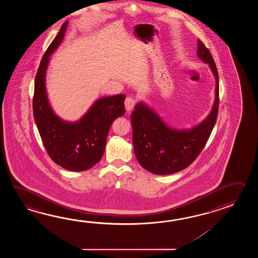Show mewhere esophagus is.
<instances>
[{
  "instance_id": "1",
  "label": "esophagus",
  "mask_w": 258,
  "mask_h": 258,
  "mask_svg": "<svg viewBox=\"0 0 258 258\" xmlns=\"http://www.w3.org/2000/svg\"><path fill=\"white\" fill-rule=\"evenodd\" d=\"M136 103H137L136 99H134L133 97H128V98H126V99H125V101H124L125 110H126L127 111H130V110H133L134 107L136 106Z\"/></svg>"
}]
</instances>
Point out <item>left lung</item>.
Masks as SVG:
<instances>
[{
    "label": "left lung",
    "mask_w": 258,
    "mask_h": 258,
    "mask_svg": "<svg viewBox=\"0 0 258 258\" xmlns=\"http://www.w3.org/2000/svg\"><path fill=\"white\" fill-rule=\"evenodd\" d=\"M198 57L209 63L216 77V99L209 117L190 130L178 131L165 124L158 114L142 102L132 112L133 144L138 162L159 175L184 170L205 148L219 112V74L209 49L198 39Z\"/></svg>",
    "instance_id": "left-lung-1"
}]
</instances>
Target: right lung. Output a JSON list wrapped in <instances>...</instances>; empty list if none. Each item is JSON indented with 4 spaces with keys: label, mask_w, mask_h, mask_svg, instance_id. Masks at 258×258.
<instances>
[{
    "label": "right lung",
    "mask_w": 258,
    "mask_h": 258,
    "mask_svg": "<svg viewBox=\"0 0 258 258\" xmlns=\"http://www.w3.org/2000/svg\"><path fill=\"white\" fill-rule=\"evenodd\" d=\"M67 24V21L63 23L40 60L35 78L33 114L49 158L66 170L83 171L93 167L102 158L111 123L125 112V95L98 99L76 122L62 121L56 116L47 98L45 75L49 55L60 45Z\"/></svg>",
    "instance_id": "right-lung-1"
}]
</instances>
